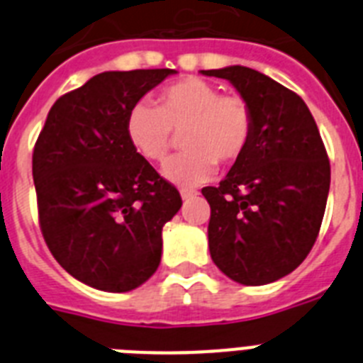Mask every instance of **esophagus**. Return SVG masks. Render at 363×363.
I'll return each instance as SVG.
<instances>
[{
	"instance_id": "obj_1",
	"label": "esophagus",
	"mask_w": 363,
	"mask_h": 363,
	"mask_svg": "<svg viewBox=\"0 0 363 363\" xmlns=\"http://www.w3.org/2000/svg\"><path fill=\"white\" fill-rule=\"evenodd\" d=\"M196 194L198 192H194V191H182V198H184L185 201L192 200V198H196Z\"/></svg>"
}]
</instances>
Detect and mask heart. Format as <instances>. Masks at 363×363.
<instances>
[{"mask_svg":"<svg viewBox=\"0 0 363 363\" xmlns=\"http://www.w3.org/2000/svg\"><path fill=\"white\" fill-rule=\"evenodd\" d=\"M184 129L182 147L187 152L167 162L163 174L187 189L213 178L216 162L233 163L245 152L255 116L243 96L221 94L214 83L185 78L163 86L156 107L138 101L125 120L130 145L149 162H163L171 150L172 130Z\"/></svg>","mask_w":363,"mask_h":363,"instance_id":"1","label":"heart"}]
</instances>
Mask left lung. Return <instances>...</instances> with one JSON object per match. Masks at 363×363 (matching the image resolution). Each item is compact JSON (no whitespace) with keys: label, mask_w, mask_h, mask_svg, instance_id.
<instances>
[{"label":"left lung","mask_w":363,"mask_h":363,"mask_svg":"<svg viewBox=\"0 0 363 363\" xmlns=\"http://www.w3.org/2000/svg\"><path fill=\"white\" fill-rule=\"evenodd\" d=\"M229 79L255 116L245 152L218 187H203L211 205L209 251L223 274L265 285L293 272L318 238L331 165L306 101L249 67L201 70Z\"/></svg>","instance_id":"1"}]
</instances>
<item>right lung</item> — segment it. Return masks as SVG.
Returning a JSON list of instances; mask_svg holds the SVG:
<instances>
[{
	"label": "right lung",
	"instance_id": "1",
	"mask_svg": "<svg viewBox=\"0 0 363 363\" xmlns=\"http://www.w3.org/2000/svg\"><path fill=\"white\" fill-rule=\"evenodd\" d=\"M172 69L111 70L57 98L32 154L45 243L70 277L127 293L152 277L178 189L130 145L125 120Z\"/></svg>",
	"mask_w": 363,
	"mask_h": 363
}]
</instances>
